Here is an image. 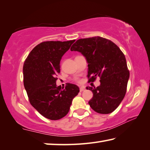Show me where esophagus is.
<instances>
[{
	"mask_svg": "<svg viewBox=\"0 0 150 150\" xmlns=\"http://www.w3.org/2000/svg\"><path fill=\"white\" fill-rule=\"evenodd\" d=\"M79 90H80V92H83V91H84L85 90V87H81Z\"/></svg>",
	"mask_w": 150,
	"mask_h": 150,
	"instance_id": "34e87169",
	"label": "esophagus"
}]
</instances>
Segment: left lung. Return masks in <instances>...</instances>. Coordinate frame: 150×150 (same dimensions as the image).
I'll return each mask as SVG.
<instances>
[{
	"label": "left lung",
	"instance_id": "obj_1",
	"mask_svg": "<svg viewBox=\"0 0 150 150\" xmlns=\"http://www.w3.org/2000/svg\"><path fill=\"white\" fill-rule=\"evenodd\" d=\"M71 51L81 53L87 59L88 82L100 77L98 87H87L93 93L88 101L91 108L100 114L111 113L123 100L130 77L122 52L114 42L99 36L78 40Z\"/></svg>",
	"mask_w": 150,
	"mask_h": 150
}]
</instances>
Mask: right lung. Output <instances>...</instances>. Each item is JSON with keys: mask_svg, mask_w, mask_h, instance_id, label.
Wrapping results in <instances>:
<instances>
[{"mask_svg": "<svg viewBox=\"0 0 150 150\" xmlns=\"http://www.w3.org/2000/svg\"><path fill=\"white\" fill-rule=\"evenodd\" d=\"M75 41L40 43L24 63V85L30 103L50 120H59L67 115L73 98L79 92L77 86L71 83H67L65 88L56 85L60 61Z\"/></svg>", "mask_w": 150, "mask_h": 150, "instance_id": "obj_1", "label": "right lung"}]
</instances>
